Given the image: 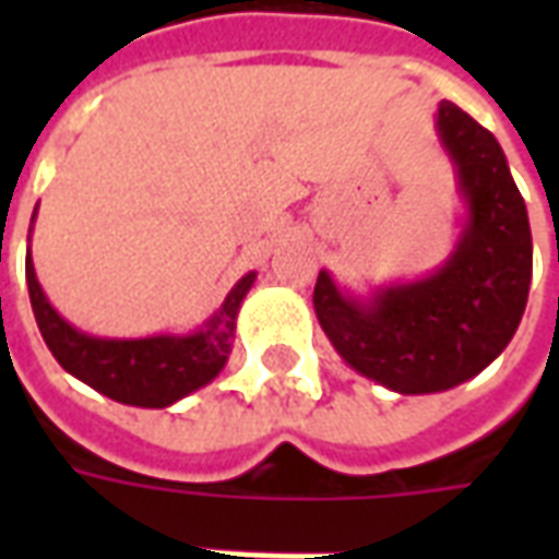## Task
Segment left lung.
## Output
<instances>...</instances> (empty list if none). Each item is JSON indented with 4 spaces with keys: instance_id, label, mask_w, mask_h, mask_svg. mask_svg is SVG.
I'll return each instance as SVG.
<instances>
[{
    "instance_id": "8db88e82",
    "label": "left lung",
    "mask_w": 559,
    "mask_h": 559,
    "mask_svg": "<svg viewBox=\"0 0 559 559\" xmlns=\"http://www.w3.org/2000/svg\"><path fill=\"white\" fill-rule=\"evenodd\" d=\"M433 131L464 206L449 257L368 293L341 287L329 269L314 284L317 320L341 359L399 395L445 392L485 371L515 335L533 278L527 206L497 138L452 102H440Z\"/></svg>"
}]
</instances>
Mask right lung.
<instances>
[{"label":"right lung","mask_w":559,"mask_h":559,"mask_svg":"<svg viewBox=\"0 0 559 559\" xmlns=\"http://www.w3.org/2000/svg\"><path fill=\"white\" fill-rule=\"evenodd\" d=\"M38 212V206H35ZM35 224V215H32ZM32 236V227H29ZM257 272L233 284L224 302L191 332H160L143 338H104L83 332L56 311L38 284L32 248L26 251V284L44 344L68 374L78 377L95 392L128 407L164 411L209 386L224 371L236 338V317L245 296L254 287Z\"/></svg>","instance_id":"add662e5"}]
</instances>
